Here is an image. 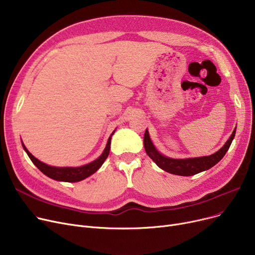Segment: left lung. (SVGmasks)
Here are the masks:
<instances>
[{"mask_svg":"<svg viewBox=\"0 0 255 255\" xmlns=\"http://www.w3.org/2000/svg\"><path fill=\"white\" fill-rule=\"evenodd\" d=\"M236 129L234 130L231 137L227 139L225 144L222 148L210 156L204 157H197V158H187V159H173L166 157L162 154H160L154 146L150 135L149 131L145 130L144 136H143V145L145 153L153 160V161L161 169L173 173V175L178 176H193L198 172H202L211 168L212 166L218 163L220 160L223 158L227 150L230 149L232 141L236 134Z\"/></svg>","mask_w":255,"mask_h":255,"instance_id":"obj_1","label":"left lung"}]
</instances>
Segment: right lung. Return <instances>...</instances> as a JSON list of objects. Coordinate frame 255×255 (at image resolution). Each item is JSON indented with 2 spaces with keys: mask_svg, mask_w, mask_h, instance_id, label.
Instances as JSON below:
<instances>
[{
  "mask_svg": "<svg viewBox=\"0 0 255 255\" xmlns=\"http://www.w3.org/2000/svg\"><path fill=\"white\" fill-rule=\"evenodd\" d=\"M115 133V131L112 133L109 140H107L106 146L103 151V153L101 154V156L99 158H97L96 160H94L93 162L86 164L84 166H79V167H56V166H50L47 165L43 162L40 161L37 158H35L24 146V144L22 143V146L24 151L28 154V156L30 157V159L32 160V162L41 170L45 176L57 180V181H62V182H78L82 181L88 177H90L91 175H93L94 172H96L100 166L103 164V162L105 161V159L107 158L110 154V149H111V139L112 136Z\"/></svg>",
  "mask_w": 255,
  "mask_h": 255,
  "instance_id": "right-lung-1",
  "label": "right lung"
}]
</instances>
